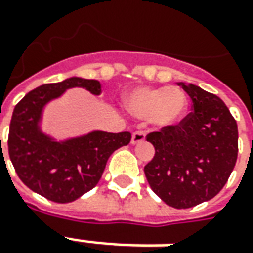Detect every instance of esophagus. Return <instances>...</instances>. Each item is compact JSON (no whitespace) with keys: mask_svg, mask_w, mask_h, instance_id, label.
Segmentation results:
<instances>
[{"mask_svg":"<svg viewBox=\"0 0 253 253\" xmlns=\"http://www.w3.org/2000/svg\"><path fill=\"white\" fill-rule=\"evenodd\" d=\"M145 141V133H142V131H135L131 135V144L133 145H138L141 142H144Z\"/></svg>","mask_w":253,"mask_h":253,"instance_id":"34e87169","label":"esophagus"}]
</instances>
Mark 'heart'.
I'll return each instance as SVG.
<instances>
[{"instance_id":"obj_1","label":"heart","mask_w":253,"mask_h":253,"mask_svg":"<svg viewBox=\"0 0 253 253\" xmlns=\"http://www.w3.org/2000/svg\"><path fill=\"white\" fill-rule=\"evenodd\" d=\"M125 106L135 118L158 127H171L184 119L188 98L177 87H135L125 97Z\"/></svg>"}]
</instances>
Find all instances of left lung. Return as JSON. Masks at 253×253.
<instances>
[{"instance_id":"8db88e82","label":"left lung","mask_w":253,"mask_h":253,"mask_svg":"<svg viewBox=\"0 0 253 253\" xmlns=\"http://www.w3.org/2000/svg\"><path fill=\"white\" fill-rule=\"evenodd\" d=\"M178 85L191 98L192 112L147 135L155 155L144 173L165 204L187 209L216 197L227 183L238 155V128L217 95L195 84Z\"/></svg>"}]
</instances>
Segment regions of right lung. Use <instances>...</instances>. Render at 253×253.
Masks as SVG:
<instances>
[{"instance_id": "add662e5", "label": "right lung", "mask_w": 253, "mask_h": 253, "mask_svg": "<svg viewBox=\"0 0 253 253\" xmlns=\"http://www.w3.org/2000/svg\"><path fill=\"white\" fill-rule=\"evenodd\" d=\"M85 88L101 94V83L70 77L61 83L44 84L26 94L12 113L8 151L19 178L32 191L49 201L68 204L92 190L104 173L109 156L131 140L128 131H91L56 141L41 131L44 106L69 88Z\"/></svg>"}]
</instances>
